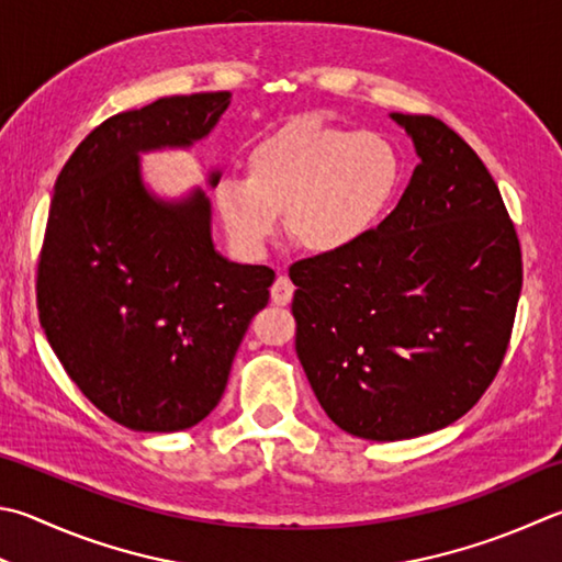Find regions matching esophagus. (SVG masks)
Listing matches in <instances>:
<instances>
[{"instance_id":"1","label":"esophagus","mask_w":562,"mask_h":562,"mask_svg":"<svg viewBox=\"0 0 562 562\" xmlns=\"http://www.w3.org/2000/svg\"><path fill=\"white\" fill-rule=\"evenodd\" d=\"M293 299V283L289 277H277V281H273L271 285V301L277 305H289Z\"/></svg>"}]
</instances>
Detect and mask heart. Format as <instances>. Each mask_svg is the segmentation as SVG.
<instances>
[{
	"instance_id": "b5f03b06",
	"label": "heart",
	"mask_w": 562,
	"mask_h": 562,
	"mask_svg": "<svg viewBox=\"0 0 562 562\" xmlns=\"http://www.w3.org/2000/svg\"><path fill=\"white\" fill-rule=\"evenodd\" d=\"M247 178L215 188L217 215L229 239L259 257L285 213L301 249L335 254L357 245L394 198L401 161L374 132H352L321 120H293L251 146Z\"/></svg>"
}]
</instances>
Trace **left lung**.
Here are the masks:
<instances>
[{
    "instance_id": "obj_1",
    "label": "left lung",
    "mask_w": 562,
    "mask_h": 562,
    "mask_svg": "<svg viewBox=\"0 0 562 562\" xmlns=\"http://www.w3.org/2000/svg\"><path fill=\"white\" fill-rule=\"evenodd\" d=\"M420 164L349 249L295 261V352L335 426L406 440L462 418L494 381L524 283L521 245L472 146L430 114H391Z\"/></svg>"
}]
</instances>
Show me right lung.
Here are the masks:
<instances>
[{
  "label": "right lung",
  "mask_w": 562,
  "mask_h": 562,
  "mask_svg": "<svg viewBox=\"0 0 562 562\" xmlns=\"http://www.w3.org/2000/svg\"><path fill=\"white\" fill-rule=\"evenodd\" d=\"M229 98L173 94L114 114L58 173L36 271L38 321L76 386L130 430H186L217 406L277 279L220 257L205 193L161 203L142 186L139 151L203 139Z\"/></svg>",
  "instance_id": "1"
}]
</instances>
